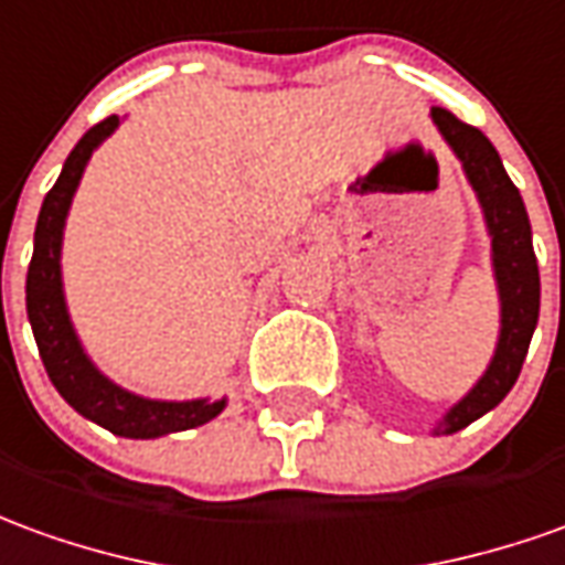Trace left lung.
I'll return each instance as SVG.
<instances>
[{
    "mask_svg": "<svg viewBox=\"0 0 565 565\" xmlns=\"http://www.w3.org/2000/svg\"><path fill=\"white\" fill-rule=\"evenodd\" d=\"M431 118L447 137V143L452 146V152L461 159V168L483 204V216L492 235V266H495V281L502 296V337H499L492 364L468 392V397H461L447 413V419L437 425L440 434H452L480 419L492 406L502 404L504 394L514 388L526 361V351H530L535 323H539L542 284H539L535 250H532L530 216L520 199V189L504 173L495 146L489 143L475 125H465L444 106H434Z\"/></svg>",
    "mask_w": 565,
    "mask_h": 565,
    "instance_id": "obj_1",
    "label": "left lung"
}]
</instances>
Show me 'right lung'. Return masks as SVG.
<instances>
[{
    "label": "right lung",
    "mask_w": 565,
    "mask_h": 565,
    "mask_svg": "<svg viewBox=\"0 0 565 565\" xmlns=\"http://www.w3.org/2000/svg\"><path fill=\"white\" fill-rule=\"evenodd\" d=\"M118 128V116H109L97 121L76 149L70 152V159L63 161V171L57 183L42 201L39 223H35V244L33 259L26 269V315L33 327L35 345L42 354V364L49 370V379L54 388L61 392L66 404L85 419L104 425L106 431L121 434V437H161L171 431H186L195 425H204L214 416L223 413L226 401H146L137 394L125 392L113 385L109 379L97 373V366L90 364L88 354L78 345L73 323L66 315L61 284V242L66 211L76 192L82 171L88 164L90 152L104 143L109 134Z\"/></svg>",
    "instance_id": "obj_1"
}]
</instances>
